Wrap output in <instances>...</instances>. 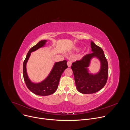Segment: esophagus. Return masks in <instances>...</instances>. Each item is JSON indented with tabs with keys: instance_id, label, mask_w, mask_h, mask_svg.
Here are the masks:
<instances>
[{
	"instance_id": "obj_1",
	"label": "esophagus",
	"mask_w": 130,
	"mask_h": 130,
	"mask_svg": "<svg viewBox=\"0 0 130 130\" xmlns=\"http://www.w3.org/2000/svg\"><path fill=\"white\" fill-rule=\"evenodd\" d=\"M71 64H72L71 61H68V62H67V66H68V67H71Z\"/></svg>"
}]
</instances>
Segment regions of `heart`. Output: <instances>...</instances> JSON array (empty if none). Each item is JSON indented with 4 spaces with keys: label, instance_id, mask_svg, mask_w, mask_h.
Returning a JSON list of instances; mask_svg holds the SVG:
<instances>
[{
    "label": "heart",
    "instance_id": "b5f03b06",
    "mask_svg": "<svg viewBox=\"0 0 130 130\" xmlns=\"http://www.w3.org/2000/svg\"><path fill=\"white\" fill-rule=\"evenodd\" d=\"M76 50L77 51H79V48H77Z\"/></svg>",
    "mask_w": 130,
    "mask_h": 130
}]
</instances>
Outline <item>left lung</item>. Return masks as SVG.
<instances>
[{
  "label": "left lung",
  "instance_id": "obj_1",
  "mask_svg": "<svg viewBox=\"0 0 130 130\" xmlns=\"http://www.w3.org/2000/svg\"><path fill=\"white\" fill-rule=\"evenodd\" d=\"M90 45L92 52L73 62L71 67L77 90L85 94H94L101 89L107 82L108 73V63L103 50L93 42H91ZM94 57L97 58L101 65L99 72L95 74L89 73L88 68Z\"/></svg>",
  "mask_w": 130,
  "mask_h": 130
}]
</instances>
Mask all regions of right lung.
I'll return each instance as SVG.
<instances>
[{
  "mask_svg": "<svg viewBox=\"0 0 130 130\" xmlns=\"http://www.w3.org/2000/svg\"><path fill=\"white\" fill-rule=\"evenodd\" d=\"M47 42L46 40H42L32 47L28 51L23 64V76L27 87L33 93L43 96L51 95L57 90L62 73L68 67L66 60L55 62L48 76L43 81L34 83L30 80L27 74L26 65L31 53L44 47Z\"/></svg>",
  "mask_w": 130,
  "mask_h": 130,
  "instance_id": "right-lung-1",
  "label": "right lung"
}]
</instances>
